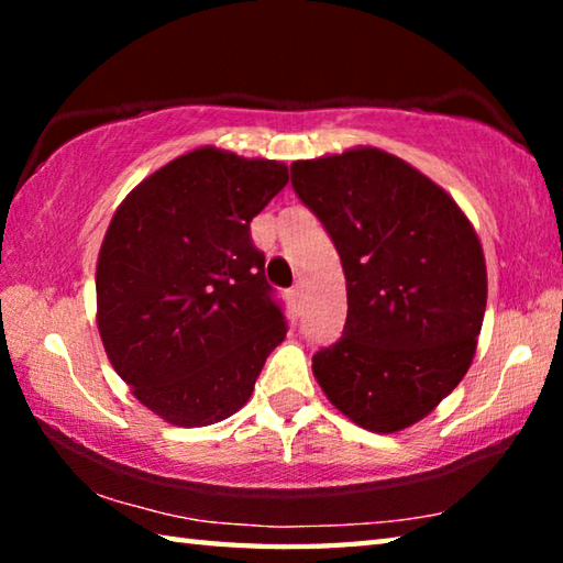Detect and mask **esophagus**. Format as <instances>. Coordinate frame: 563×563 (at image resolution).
I'll return each instance as SVG.
<instances>
[{
  "instance_id": "1",
  "label": "esophagus",
  "mask_w": 563,
  "mask_h": 563,
  "mask_svg": "<svg viewBox=\"0 0 563 563\" xmlns=\"http://www.w3.org/2000/svg\"><path fill=\"white\" fill-rule=\"evenodd\" d=\"M288 295H290V302L298 305V308H300V302H302V288H300V285H295V288Z\"/></svg>"
}]
</instances>
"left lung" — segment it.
<instances>
[{"mask_svg": "<svg viewBox=\"0 0 563 563\" xmlns=\"http://www.w3.org/2000/svg\"><path fill=\"white\" fill-rule=\"evenodd\" d=\"M292 188L338 247L342 338L312 355L322 393L369 432L424 419L470 369L487 310L474 225L422 170L383 148L295 161Z\"/></svg>", "mask_w": 563, "mask_h": 563, "instance_id": "8db88e82", "label": "left lung"}]
</instances>
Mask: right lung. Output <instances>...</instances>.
<instances>
[{
  "instance_id": "1",
  "label": "right lung",
  "mask_w": 563,
  "mask_h": 563,
  "mask_svg": "<svg viewBox=\"0 0 563 563\" xmlns=\"http://www.w3.org/2000/svg\"><path fill=\"white\" fill-rule=\"evenodd\" d=\"M288 166L201 146L123 198L97 261V325L131 395L176 427L235 415L285 340L251 221Z\"/></svg>"
}]
</instances>
